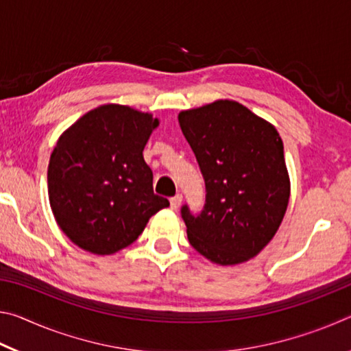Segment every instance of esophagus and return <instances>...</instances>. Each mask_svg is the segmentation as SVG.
<instances>
[{"label": "esophagus", "mask_w": 351, "mask_h": 351, "mask_svg": "<svg viewBox=\"0 0 351 351\" xmlns=\"http://www.w3.org/2000/svg\"><path fill=\"white\" fill-rule=\"evenodd\" d=\"M181 201H182V195H180V193H176L175 197H171L170 198V207H171V209H178V207H180V204H181Z\"/></svg>", "instance_id": "34e87169"}]
</instances>
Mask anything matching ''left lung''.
<instances>
[{
  "instance_id": "obj_1",
  "label": "left lung",
  "mask_w": 351,
  "mask_h": 351,
  "mask_svg": "<svg viewBox=\"0 0 351 351\" xmlns=\"http://www.w3.org/2000/svg\"><path fill=\"white\" fill-rule=\"evenodd\" d=\"M178 121L206 184L198 215L181 207L190 245L223 266L255 257L276 235L289 201L276 127L234 100L181 111Z\"/></svg>"
}]
</instances>
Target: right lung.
I'll return each mask as SVG.
<instances>
[{
  "label": "right lung",
  "instance_id": "add662e5",
  "mask_svg": "<svg viewBox=\"0 0 351 351\" xmlns=\"http://www.w3.org/2000/svg\"><path fill=\"white\" fill-rule=\"evenodd\" d=\"M158 119L125 105L97 106L57 141L47 192L57 224L82 249L110 255L132 245L169 199L153 192L142 156Z\"/></svg>",
  "mask_w": 351,
  "mask_h": 351
}]
</instances>
